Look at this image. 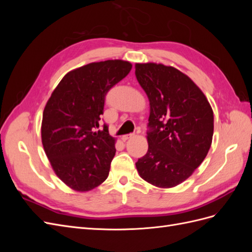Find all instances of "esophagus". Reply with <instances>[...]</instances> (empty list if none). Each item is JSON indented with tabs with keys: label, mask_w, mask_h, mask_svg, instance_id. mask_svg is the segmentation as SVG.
Instances as JSON below:
<instances>
[{
	"label": "esophagus",
	"mask_w": 252,
	"mask_h": 252,
	"mask_svg": "<svg viewBox=\"0 0 252 252\" xmlns=\"http://www.w3.org/2000/svg\"><path fill=\"white\" fill-rule=\"evenodd\" d=\"M133 136H134V133H130V134H126V135H123V136H122V141H123V142H126L127 140H129V139L133 138Z\"/></svg>",
	"instance_id": "34e87169"
}]
</instances>
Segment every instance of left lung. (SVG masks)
I'll return each instance as SVG.
<instances>
[{"instance_id":"left-lung-1","label":"left lung","mask_w":252,"mask_h":252,"mask_svg":"<svg viewBox=\"0 0 252 252\" xmlns=\"http://www.w3.org/2000/svg\"><path fill=\"white\" fill-rule=\"evenodd\" d=\"M134 67L150 106L148 151L135 163L136 170L151 185L172 188L187 180L207 156L213 111L199 86L177 68L157 63Z\"/></svg>"}]
</instances>
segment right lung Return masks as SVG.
<instances>
[{
    "label": "right lung",
    "mask_w": 252,
    "mask_h": 252,
    "mask_svg": "<svg viewBox=\"0 0 252 252\" xmlns=\"http://www.w3.org/2000/svg\"><path fill=\"white\" fill-rule=\"evenodd\" d=\"M131 63L107 60L66 73L43 111L42 144L53 171L74 191L86 192L107 179L116 139L98 122L105 95L131 70Z\"/></svg>",
    "instance_id": "add662e5"
}]
</instances>
